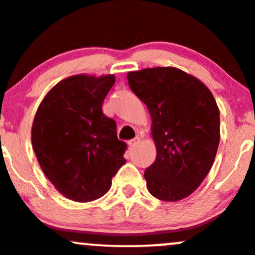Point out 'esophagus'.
Here are the masks:
<instances>
[{
    "label": "esophagus",
    "instance_id": "esophagus-1",
    "mask_svg": "<svg viewBox=\"0 0 255 255\" xmlns=\"http://www.w3.org/2000/svg\"><path fill=\"white\" fill-rule=\"evenodd\" d=\"M139 142V138L138 137H136V138H133V139H131V140H128V145L130 146V148H132V146H134L137 144V143Z\"/></svg>",
    "mask_w": 255,
    "mask_h": 255
}]
</instances>
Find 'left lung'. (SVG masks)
Returning a JSON list of instances; mask_svg holds the SVG:
<instances>
[{
    "mask_svg": "<svg viewBox=\"0 0 255 255\" xmlns=\"http://www.w3.org/2000/svg\"><path fill=\"white\" fill-rule=\"evenodd\" d=\"M131 91L148 107L156 160L144 170L155 198L178 202L210 172L220 144V110L202 81L178 68L128 73Z\"/></svg>",
    "mask_w": 255,
    "mask_h": 255,
    "instance_id": "obj_1",
    "label": "left lung"
}]
</instances>
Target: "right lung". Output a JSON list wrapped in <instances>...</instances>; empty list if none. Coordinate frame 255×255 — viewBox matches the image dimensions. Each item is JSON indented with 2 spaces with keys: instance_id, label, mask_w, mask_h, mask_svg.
I'll return each instance as SVG.
<instances>
[{
  "instance_id": "right-lung-1",
  "label": "right lung",
  "mask_w": 255,
  "mask_h": 255,
  "mask_svg": "<svg viewBox=\"0 0 255 255\" xmlns=\"http://www.w3.org/2000/svg\"><path fill=\"white\" fill-rule=\"evenodd\" d=\"M115 75L80 74L62 80L45 95L32 124V146L44 174L75 202L103 197L127 162V143L103 113Z\"/></svg>"
}]
</instances>
